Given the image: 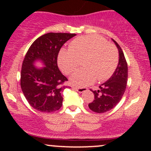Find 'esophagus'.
Segmentation results:
<instances>
[{"instance_id":"esophagus-1","label":"esophagus","mask_w":151,"mask_h":151,"mask_svg":"<svg viewBox=\"0 0 151 151\" xmlns=\"http://www.w3.org/2000/svg\"><path fill=\"white\" fill-rule=\"evenodd\" d=\"M73 89L74 90H76V91H77L78 92H79V93L84 92V91H87V89H88L86 87H77V86H74V87H73Z\"/></svg>"}]
</instances>
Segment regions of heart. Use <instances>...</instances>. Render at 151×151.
I'll use <instances>...</instances> for the list:
<instances>
[{"label":"heart","instance_id":"b5f03b06","mask_svg":"<svg viewBox=\"0 0 151 151\" xmlns=\"http://www.w3.org/2000/svg\"><path fill=\"white\" fill-rule=\"evenodd\" d=\"M84 60V68L76 70L70 77L72 84L85 86L97 78L99 81L108 79L113 75L119 64V53L116 47L104 37L84 35L76 38L70 44V49H62L58 64L64 73L69 74Z\"/></svg>","mask_w":151,"mask_h":151}]
</instances>
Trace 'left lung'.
Instances as JSON below:
<instances>
[{
    "label": "left lung",
    "instance_id": "left-lung-1",
    "mask_svg": "<svg viewBox=\"0 0 151 151\" xmlns=\"http://www.w3.org/2000/svg\"><path fill=\"white\" fill-rule=\"evenodd\" d=\"M113 40V39H112ZM119 53V65L111 77L99 86V90L90 89L94 94V99L89 104V108L96 113H105L115 107L125 92L128 81V65L123 50L113 40Z\"/></svg>",
    "mask_w": 151,
    "mask_h": 151
}]
</instances>
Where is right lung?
Wrapping results in <instances>:
<instances>
[{
	"label": "right lung",
	"mask_w": 151,
	"mask_h": 151,
	"mask_svg": "<svg viewBox=\"0 0 151 151\" xmlns=\"http://www.w3.org/2000/svg\"><path fill=\"white\" fill-rule=\"evenodd\" d=\"M74 33L49 32L38 37L31 45L22 65L20 86L24 96L32 108L41 112L51 113L62 107V92L66 88L67 78L58 66L59 52ZM41 60L45 67L37 69L33 65Z\"/></svg>",
	"instance_id": "right-lung-1"
}]
</instances>
